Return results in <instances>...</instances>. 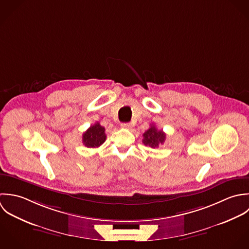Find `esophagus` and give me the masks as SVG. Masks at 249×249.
Segmentation results:
<instances>
[{
  "mask_svg": "<svg viewBox=\"0 0 249 249\" xmlns=\"http://www.w3.org/2000/svg\"><path fill=\"white\" fill-rule=\"evenodd\" d=\"M121 127L124 129H130L131 128V124L130 123H122Z\"/></svg>",
  "mask_w": 249,
  "mask_h": 249,
  "instance_id": "1",
  "label": "esophagus"
}]
</instances>
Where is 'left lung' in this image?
<instances>
[{
    "instance_id": "obj_1",
    "label": "left lung",
    "mask_w": 249,
    "mask_h": 249,
    "mask_svg": "<svg viewBox=\"0 0 249 249\" xmlns=\"http://www.w3.org/2000/svg\"><path fill=\"white\" fill-rule=\"evenodd\" d=\"M165 134L162 132V130H158L155 125H151L149 129L145 131L143 134V140L142 142L144 145L149 146L151 148L158 147L159 144H162L165 141Z\"/></svg>"
}]
</instances>
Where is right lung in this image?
<instances>
[{
    "mask_svg": "<svg viewBox=\"0 0 249 249\" xmlns=\"http://www.w3.org/2000/svg\"><path fill=\"white\" fill-rule=\"evenodd\" d=\"M107 139L105 128L100 125L99 122L90 126L83 134V143L89 148H96L102 145Z\"/></svg>",
    "mask_w": 249,
    "mask_h": 249,
    "instance_id": "1",
    "label": "right lung"
}]
</instances>
